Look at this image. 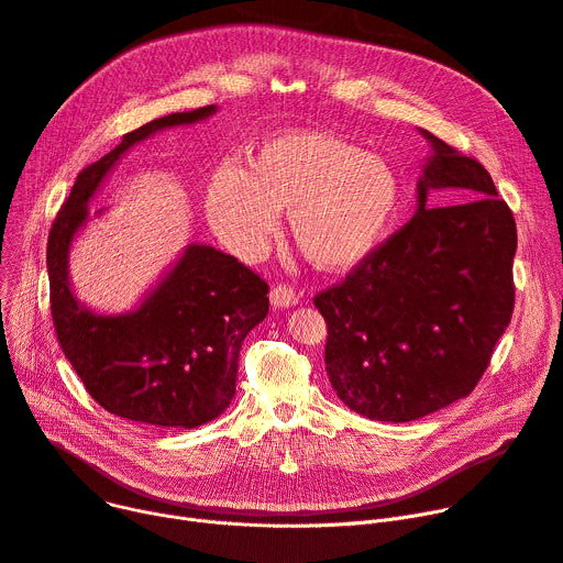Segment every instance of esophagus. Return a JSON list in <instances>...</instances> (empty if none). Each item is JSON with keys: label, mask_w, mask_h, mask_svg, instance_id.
<instances>
[{"label": "esophagus", "mask_w": 563, "mask_h": 563, "mask_svg": "<svg viewBox=\"0 0 563 563\" xmlns=\"http://www.w3.org/2000/svg\"><path fill=\"white\" fill-rule=\"evenodd\" d=\"M269 299H272L274 308H289V306H297L301 301L299 291L291 285H276L269 294Z\"/></svg>", "instance_id": "1"}]
</instances>
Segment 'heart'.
<instances>
[{
	"label": "heart",
	"mask_w": 563,
	"mask_h": 563,
	"mask_svg": "<svg viewBox=\"0 0 563 563\" xmlns=\"http://www.w3.org/2000/svg\"><path fill=\"white\" fill-rule=\"evenodd\" d=\"M395 168L335 134L294 130L266 139L249 168L225 164L207 187L205 210L221 242L257 260L289 210L299 251L321 269H349L369 257L399 210Z\"/></svg>",
	"instance_id": "heart-1"
}]
</instances>
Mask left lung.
I'll return each mask as SVG.
<instances>
[{"instance_id":"1","label":"left lung","mask_w":563,"mask_h":563,"mask_svg":"<svg viewBox=\"0 0 563 563\" xmlns=\"http://www.w3.org/2000/svg\"><path fill=\"white\" fill-rule=\"evenodd\" d=\"M422 134L433 155L416 217L314 297L333 390L378 422H410L467 397L514 314V212L475 157ZM431 190L462 202L429 208Z\"/></svg>"}]
</instances>
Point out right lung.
<instances>
[{
	"mask_svg": "<svg viewBox=\"0 0 563 563\" xmlns=\"http://www.w3.org/2000/svg\"><path fill=\"white\" fill-rule=\"evenodd\" d=\"M214 111L207 104L128 132L109 155L77 175L47 236L58 344L104 410L147 427L194 429L230 406L242 342L269 312V285L236 257L191 244L134 312L98 314L73 297L68 251L88 219L86 202L123 153L164 128L189 125Z\"/></svg>",
	"mask_w": 563,
	"mask_h": 563,
	"instance_id": "1",
	"label": "right lung"
}]
</instances>
